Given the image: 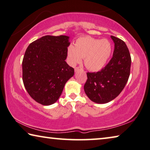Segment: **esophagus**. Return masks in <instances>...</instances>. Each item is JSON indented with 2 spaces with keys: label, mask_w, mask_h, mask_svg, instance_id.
<instances>
[{
  "label": "esophagus",
  "mask_w": 150,
  "mask_h": 150,
  "mask_svg": "<svg viewBox=\"0 0 150 150\" xmlns=\"http://www.w3.org/2000/svg\"><path fill=\"white\" fill-rule=\"evenodd\" d=\"M83 69L82 68H80V67H76V68H75V69H74V70H75V72H78V71H79V70H82Z\"/></svg>",
  "instance_id": "1"
}]
</instances>
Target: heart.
<instances>
[{"instance_id":"obj_1","label":"heart","mask_w":150,"mask_h":150,"mask_svg":"<svg viewBox=\"0 0 150 150\" xmlns=\"http://www.w3.org/2000/svg\"><path fill=\"white\" fill-rule=\"evenodd\" d=\"M112 46L108 39H98L86 36L78 38L74 46L70 45L67 50V61L74 66L84 58V65L91 71H99L106 64L111 56Z\"/></svg>"}]
</instances>
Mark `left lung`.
Instances as JSON below:
<instances>
[{
    "mask_svg": "<svg viewBox=\"0 0 150 150\" xmlns=\"http://www.w3.org/2000/svg\"><path fill=\"white\" fill-rule=\"evenodd\" d=\"M113 56L108 64L97 72H88L84 89L90 100L105 104L118 96L126 86L130 74L131 56L126 43L114 36Z\"/></svg>",
    "mask_w": 150,
    "mask_h": 150,
    "instance_id": "1",
    "label": "left lung"
}]
</instances>
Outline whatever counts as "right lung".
Returning <instances> with one entry per match:
<instances>
[{"label":"right lung","mask_w":150,"mask_h":150,"mask_svg":"<svg viewBox=\"0 0 150 150\" xmlns=\"http://www.w3.org/2000/svg\"><path fill=\"white\" fill-rule=\"evenodd\" d=\"M69 36H45L29 45L23 60V80L31 98L44 105L60 98L66 82L74 74L68 64Z\"/></svg>","instance_id":"obj_1"}]
</instances>
